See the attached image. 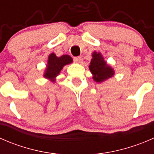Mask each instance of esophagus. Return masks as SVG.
I'll list each match as a JSON object with an SVG mask.
<instances>
[{"instance_id":"obj_1","label":"esophagus","mask_w":154,"mask_h":154,"mask_svg":"<svg viewBox=\"0 0 154 154\" xmlns=\"http://www.w3.org/2000/svg\"><path fill=\"white\" fill-rule=\"evenodd\" d=\"M74 60L75 63H81L82 61H83V58L81 57H74Z\"/></svg>"}]
</instances>
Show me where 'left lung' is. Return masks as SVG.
Here are the masks:
<instances>
[{
    "label": "left lung",
    "mask_w": 154,
    "mask_h": 154,
    "mask_svg": "<svg viewBox=\"0 0 154 154\" xmlns=\"http://www.w3.org/2000/svg\"><path fill=\"white\" fill-rule=\"evenodd\" d=\"M91 57L92 58L88 68L92 74V79L96 83H102L114 76V69L107 64L101 53L94 51Z\"/></svg>",
    "instance_id": "8db88e82"
}]
</instances>
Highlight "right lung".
I'll list each match as a JSON object with an SVG mask.
<instances>
[{
    "instance_id": "add662e5",
    "label": "right lung",
    "mask_w": 154,
    "mask_h": 154,
    "mask_svg": "<svg viewBox=\"0 0 154 154\" xmlns=\"http://www.w3.org/2000/svg\"><path fill=\"white\" fill-rule=\"evenodd\" d=\"M73 62V59L69 55H63L58 57L54 53H51L48 56V63L45 70L43 77L50 80V81L55 83L56 78L61 72L62 69L66 65L71 64Z\"/></svg>"
}]
</instances>
